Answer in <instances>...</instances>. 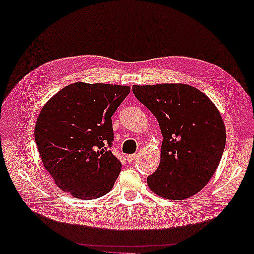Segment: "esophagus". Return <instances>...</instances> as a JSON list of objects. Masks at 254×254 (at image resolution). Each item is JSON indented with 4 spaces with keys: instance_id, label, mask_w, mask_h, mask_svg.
<instances>
[{
    "instance_id": "obj_1",
    "label": "esophagus",
    "mask_w": 254,
    "mask_h": 254,
    "mask_svg": "<svg viewBox=\"0 0 254 254\" xmlns=\"http://www.w3.org/2000/svg\"><path fill=\"white\" fill-rule=\"evenodd\" d=\"M135 157H137V155H135V154H131V155H127L126 156V158H127V160L129 163H131L133 159H135Z\"/></svg>"
}]
</instances>
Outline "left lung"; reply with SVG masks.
Listing matches in <instances>:
<instances>
[{
    "label": "left lung",
    "instance_id": "left-lung-1",
    "mask_svg": "<svg viewBox=\"0 0 254 254\" xmlns=\"http://www.w3.org/2000/svg\"><path fill=\"white\" fill-rule=\"evenodd\" d=\"M133 95L156 117L163 134L160 163L147 177L160 197L183 200L206 187L226 142L225 125L210 99L187 84L133 85Z\"/></svg>",
    "mask_w": 254,
    "mask_h": 254
}]
</instances>
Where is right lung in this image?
I'll return each mask as SVG.
<instances>
[{
  "mask_svg": "<svg viewBox=\"0 0 254 254\" xmlns=\"http://www.w3.org/2000/svg\"><path fill=\"white\" fill-rule=\"evenodd\" d=\"M129 92V86L73 83L41 110L34 130L40 157L65 193L94 199L112 190L122 164L109 148L111 117Z\"/></svg>",
  "mask_w": 254,
  "mask_h": 254,
  "instance_id": "add662e5",
  "label": "right lung"
}]
</instances>
